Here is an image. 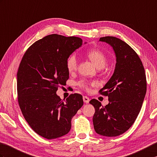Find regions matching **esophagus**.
Listing matches in <instances>:
<instances>
[{"instance_id": "34e87169", "label": "esophagus", "mask_w": 157, "mask_h": 157, "mask_svg": "<svg viewBox=\"0 0 157 157\" xmlns=\"http://www.w3.org/2000/svg\"><path fill=\"white\" fill-rule=\"evenodd\" d=\"M83 101H84L85 103H86V104L89 103L90 98H89L88 97H87V96H83Z\"/></svg>"}]
</instances>
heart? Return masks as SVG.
I'll return each mask as SVG.
<instances>
[{
	"label": "heart",
	"mask_w": 157,
	"mask_h": 157,
	"mask_svg": "<svg viewBox=\"0 0 157 157\" xmlns=\"http://www.w3.org/2000/svg\"><path fill=\"white\" fill-rule=\"evenodd\" d=\"M87 57L95 65V66L98 69H101L105 67L107 63L106 57L101 51L98 49H92L87 53ZM66 65L68 71L70 72H73L76 70L78 67V58L75 54H72L67 58L66 61ZM94 85V83H92ZM79 85L83 88L88 90L90 86V83L86 81H80Z\"/></svg>",
	"instance_id": "heart-1"
}]
</instances>
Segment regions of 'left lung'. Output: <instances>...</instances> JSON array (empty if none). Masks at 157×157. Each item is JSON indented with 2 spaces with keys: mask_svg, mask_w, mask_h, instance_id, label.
Here are the masks:
<instances>
[{
  "mask_svg": "<svg viewBox=\"0 0 157 157\" xmlns=\"http://www.w3.org/2000/svg\"><path fill=\"white\" fill-rule=\"evenodd\" d=\"M99 41L112 47L116 63L112 77L100 90L109 103L102 106L97 100L90 101L95 108L94 127L100 135L117 136L132 126L140 111L147 92L144 68L137 53L122 40L108 36Z\"/></svg>",
  "mask_w": 157,
  "mask_h": 157,
  "instance_id": "left-lung-1",
  "label": "left lung"
}]
</instances>
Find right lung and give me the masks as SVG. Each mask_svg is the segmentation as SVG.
Returning a JSON list of instances; mask_svg holds the SVG:
<instances>
[{
	"label": "right lung",
	"mask_w": 157,
	"mask_h": 157,
	"mask_svg": "<svg viewBox=\"0 0 157 157\" xmlns=\"http://www.w3.org/2000/svg\"><path fill=\"white\" fill-rule=\"evenodd\" d=\"M82 43L76 37L47 35L29 47L21 61L17 75L20 108L31 128L47 139L70 132L71 118L83 104L79 94L65 101L56 94L69 79L67 58Z\"/></svg>",
	"instance_id": "1"
}]
</instances>
